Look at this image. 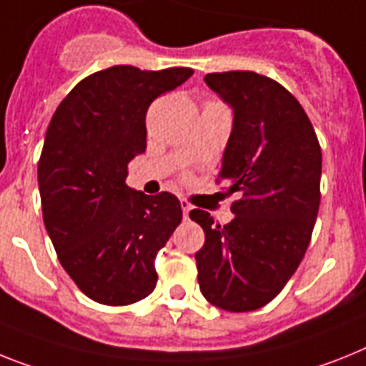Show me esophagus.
I'll return each mask as SVG.
<instances>
[{"label":"esophagus","mask_w":366,"mask_h":366,"mask_svg":"<svg viewBox=\"0 0 366 366\" xmlns=\"http://www.w3.org/2000/svg\"><path fill=\"white\" fill-rule=\"evenodd\" d=\"M180 207H182V216L184 219H188L189 217V212H192V202L188 201V199H180Z\"/></svg>","instance_id":"obj_1"}]
</instances>
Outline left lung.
<instances>
[{
  "label": "left lung",
  "instance_id": "1",
  "mask_svg": "<svg viewBox=\"0 0 366 366\" xmlns=\"http://www.w3.org/2000/svg\"><path fill=\"white\" fill-rule=\"evenodd\" d=\"M204 81L234 113L217 182L238 199L223 227L208 212H189L204 230L195 253L199 288L223 311H254L281 292L309 247L320 207V143L302 104L272 78L230 70Z\"/></svg>",
  "mask_w": 366,
  "mask_h": 366
}]
</instances>
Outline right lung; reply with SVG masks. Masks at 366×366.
Returning <instances> with one entry per match:
<instances>
[{
	"label": "right lung",
	"mask_w": 366,
	"mask_h": 366,
	"mask_svg": "<svg viewBox=\"0 0 366 366\" xmlns=\"http://www.w3.org/2000/svg\"><path fill=\"white\" fill-rule=\"evenodd\" d=\"M192 69L141 70L117 64L64 97L39 159L42 217L61 266L102 305L149 296L158 251L182 221L173 193L126 186L128 164L147 149V109L182 85Z\"/></svg>",
	"instance_id": "right-lung-1"
}]
</instances>
